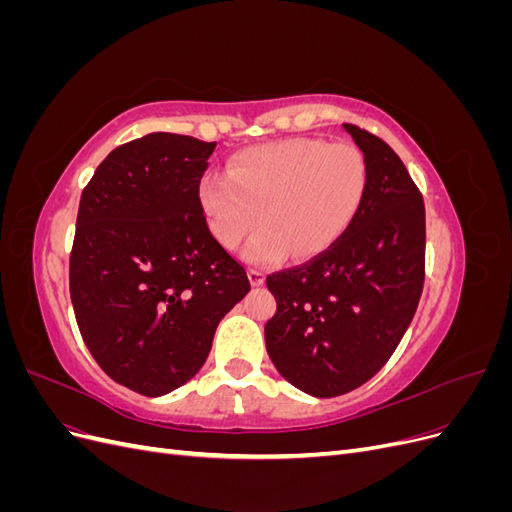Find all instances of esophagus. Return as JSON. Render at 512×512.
Segmentation results:
<instances>
[{"label": "esophagus", "mask_w": 512, "mask_h": 512, "mask_svg": "<svg viewBox=\"0 0 512 512\" xmlns=\"http://www.w3.org/2000/svg\"><path fill=\"white\" fill-rule=\"evenodd\" d=\"M247 277H250V284L252 286H262V284H265V273L258 271V269L247 271Z\"/></svg>", "instance_id": "obj_1"}]
</instances>
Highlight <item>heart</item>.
Here are the masks:
<instances>
[{
  "label": "heart",
  "instance_id": "b5f03b06",
  "mask_svg": "<svg viewBox=\"0 0 512 512\" xmlns=\"http://www.w3.org/2000/svg\"><path fill=\"white\" fill-rule=\"evenodd\" d=\"M367 188L359 147L320 138H288L239 151L228 175L209 173L198 200L211 235L254 265H275L290 252L307 258L329 247L354 220Z\"/></svg>",
  "mask_w": 512,
  "mask_h": 512
}]
</instances>
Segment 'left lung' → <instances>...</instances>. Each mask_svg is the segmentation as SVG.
Instances as JSON below:
<instances>
[{
    "label": "left lung",
    "instance_id": "left-lung-1",
    "mask_svg": "<svg viewBox=\"0 0 512 512\" xmlns=\"http://www.w3.org/2000/svg\"><path fill=\"white\" fill-rule=\"evenodd\" d=\"M367 162L354 220L327 252L273 273L265 327L275 369L312 397L359 389L391 359L425 280V205L408 168L378 136L344 123Z\"/></svg>",
    "mask_w": 512,
    "mask_h": 512
}]
</instances>
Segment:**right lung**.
<instances>
[{
    "mask_svg": "<svg viewBox=\"0 0 512 512\" xmlns=\"http://www.w3.org/2000/svg\"><path fill=\"white\" fill-rule=\"evenodd\" d=\"M215 145L151 132L108 153L81 196L76 322L106 374L147 397L198 374L220 320L250 292L198 200Z\"/></svg>",
    "mask_w": 512,
    "mask_h": 512,
    "instance_id": "right-lung-1",
    "label": "right lung"
}]
</instances>
